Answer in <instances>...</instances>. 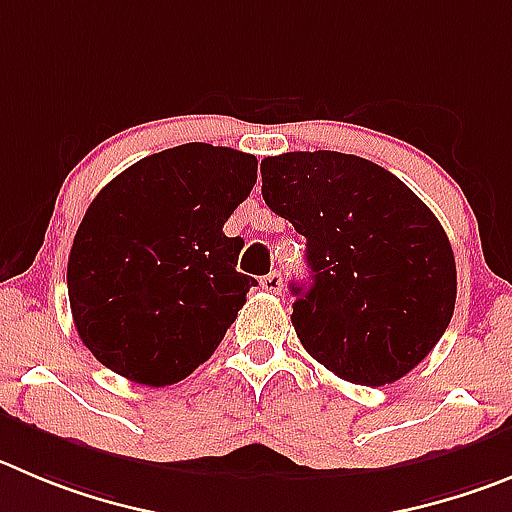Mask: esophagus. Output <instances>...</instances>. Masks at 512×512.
<instances>
[{
	"mask_svg": "<svg viewBox=\"0 0 512 512\" xmlns=\"http://www.w3.org/2000/svg\"><path fill=\"white\" fill-rule=\"evenodd\" d=\"M260 285L265 293H280V290H283V275H280V272H270V275H265V278L260 280Z\"/></svg>",
	"mask_w": 512,
	"mask_h": 512,
	"instance_id": "obj_1",
	"label": "esophagus"
}]
</instances>
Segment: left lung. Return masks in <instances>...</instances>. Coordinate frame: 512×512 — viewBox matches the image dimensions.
I'll use <instances>...</instances> for the list:
<instances>
[{
  "label": "left lung",
  "mask_w": 512,
  "mask_h": 512,
  "mask_svg": "<svg viewBox=\"0 0 512 512\" xmlns=\"http://www.w3.org/2000/svg\"><path fill=\"white\" fill-rule=\"evenodd\" d=\"M260 171L267 207L308 240L313 283L290 285L305 351L351 384L409 374L455 313V255L432 209L361 156L290 151Z\"/></svg>",
  "instance_id": "1"
}]
</instances>
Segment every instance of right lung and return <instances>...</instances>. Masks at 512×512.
Listing matches in <instances>:
<instances>
[{"label":"right lung","mask_w":512,"mask_h":512,"mask_svg":"<svg viewBox=\"0 0 512 512\" xmlns=\"http://www.w3.org/2000/svg\"><path fill=\"white\" fill-rule=\"evenodd\" d=\"M255 181L252 154L184 143L100 189L68 260L75 328L100 364L169 386L212 356L257 285L237 272L245 242L222 232Z\"/></svg>","instance_id":"1"}]
</instances>
